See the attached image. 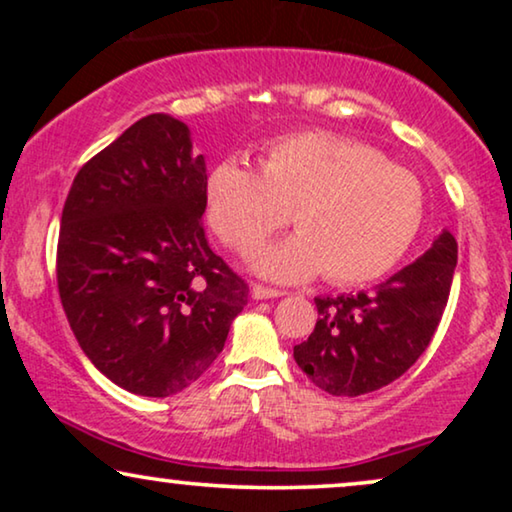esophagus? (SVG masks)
<instances>
[{
  "label": "esophagus",
  "mask_w": 512,
  "mask_h": 512,
  "mask_svg": "<svg viewBox=\"0 0 512 512\" xmlns=\"http://www.w3.org/2000/svg\"><path fill=\"white\" fill-rule=\"evenodd\" d=\"M279 296H284V293L277 289H268V286L263 284H251V298L254 300H268V298H279Z\"/></svg>",
  "instance_id": "34e87169"
}]
</instances>
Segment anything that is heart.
<instances>
[{
    "mask_svg": "<svg viewBox=\"0 0 512 512\" xmlns=\"http://www.w3.org/2000/svg\"><path fill=\"white\" fill-rule=\"evenodd\" d=\"M207 219L237 251L256 249L293 219L298 233L263 249L258 272L279 282L324 272L333 284H366L415 242L424 191L373 146L303 130L265 146L258 172L240 158L221 160L207 179Z\"/></svg>",
    "mask_w": 512,
    "mask_h": 512,
    "instance_id": "b5f03b06",
    "label": "heart"
}]
</instances>
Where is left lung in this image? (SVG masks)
Instances as JSON below:
<instances>
[{
  "label": "left lung",
  "mask_w": 512,
  "mask_h": 512,
  "mask_svg": "<svg viewBox=\"0 0 512 512\" xmlns=\"http://www.w3.org/2000/svg\"><path fill=\"white\" fill-rule=\"evenodd\" d=\"M457 240L443 230L431 249L375 291L314 298L319 319L293 347L298 368L333 396L387 387L426 352L450 298Z\"/></svg>",
  "instance_id": "obj_1"
}]
</instances>
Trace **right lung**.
Wrapping results in <instances>:
<instances>
[{"label":"right lung","instance_id":"1","mask_svg":"<svg viewBox=\"0 0 512 512\" xmlns=\"http://www.w3.org/2000/svg\"><path fill=\"white\" fill-rule=\"evenodd\" d=\"M167 114L88 160L62 207L58 291L83 354L139 396L184 391L226 345L249 286L209 249L205 158Z\"/></svg>","mask_w":512,"mask_h":512}]
</instances>
